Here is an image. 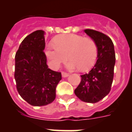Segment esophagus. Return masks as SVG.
<instances>
[{
  "mask_svg": "<svg viewBox=\"0 0 132 132\" xmlns=\"http://www.w3.org/2000/svg\"><path fill=\"white\" fill-rule=\"evenodd\" d=\"M61 75H62L63 77H67L69 76V74L67 73H65V72H62L61 73Z\"/></svg>",
  "mask_w": 132,
  "mask_h": 132,
  "instance_id": "esophagus-1",
  "label": "esophagus"
}]
</instances>
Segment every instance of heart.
Instances as JSON below:
<instances>
[{"label": "heart", "mask_w": 132, "mask_h": 132, "mask_svg": "<svg viewBox=\"0 0 132 132\" xmlns=\"http://www.w3.org/2000/svg\"><path fill=\"white\" fill-rule=\"evenodd\" d=\"M98 49L92 38L76 34L61 35L54 39V46L48 47L46 55L53 68H58L65 62L68 55L69 70L87 71L94 66L97 57Z\"/></svg>", "instance_id": "heart-1"}]
</instances>
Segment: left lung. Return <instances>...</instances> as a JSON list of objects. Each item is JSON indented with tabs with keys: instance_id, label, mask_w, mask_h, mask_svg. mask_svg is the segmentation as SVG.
<instances>
[{
	"instance_id": "1",
	"label": "left lung",
	"mask_w": 132,
	"mask_h": 132,
	"mask_svg": "<svg viewBox=\"0 0 132 132\" xmlns=\"http://www.w3.org/2000/svg\"><path fill=\"white\" fill-rule=\"evenodd\" d=\"M84 31L97 45V60L88 73L80 75L81 81L75 90V94L83 102L96 103L111 89L116 62L114 44L108 36L100 31L90 29Z\"/></svg>"
}]
</instances>
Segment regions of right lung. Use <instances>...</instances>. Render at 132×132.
Masks as SVG:
<instances>
[{
  "mask_svg": "<svg viewBox=\"0 0 132 132\" xmlns=\"http://www.w3.org/2000/svg\"><path fill=\"white\" fill-rule=\"evenodd\" d=\"M45 31L37 30L22 42L15 55L14 78L21 97L35 106L52 103L61 74L48 68L45 49Z\"/></svg>",
  "mask_w": 132,
  "mask_h": 132,
  "instance_id": "1",
  "label": "right lung"
}]
</instances>
